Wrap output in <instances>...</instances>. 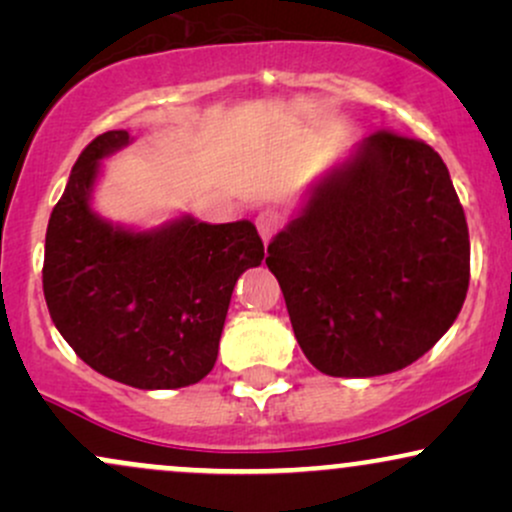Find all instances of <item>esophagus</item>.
<instances>
[{
  "mask_svg": "<svg viewBox=\"0 0 512 512\" xmlns=\"http://www.w3.org/2000/svg\"><path fill=\"white\" fill-rule=\"evenodd\" d=\"M255 223H257V231H260V236L264 240V245H267L269 240H272L274 233H276V228H279L281 216H279V211L264 209V211H260V214H257Z\"/></svg>",
  "mask_w": 512,
  "mask_h": 512,
  "instance_id": "34e87169",
  "label": "esophagus"
}]
</instances>
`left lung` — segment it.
<instances>
[{
  "instance_id": "8db88e82",
  "label": "left lung",
  "mask_w": 512,
  "mask_h": 512,
  "mask_svg": "<svg viewBox=\"0 0 512 512\" xmlns=\"http://www.w3.org/2000/svg\"><path fill=\"white\" fill-rule=\"evenodd\" d=\"M305 358L334 378L395 373L460 315L467 219L448 166L421 139L370 134L267 248Z\"/></svg>"
}]
</instances>
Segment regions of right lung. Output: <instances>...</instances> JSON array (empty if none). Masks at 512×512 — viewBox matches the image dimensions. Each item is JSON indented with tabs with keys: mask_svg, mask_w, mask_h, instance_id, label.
<instances>
[{
	"mask_svg": "<svg viewBox=\"0 0 512 512\" xmlns=\"http://www.w3.org/2000/svg\"><path fill=\"white\" fill-rule=\"evenodd\" d=\"M132 142L98 134L76 158L45 236L43 291L76 356L139 390L195 385L214 368L238 276L260 267L255 223L185 214L151 231L117 226L91 207L101 161Z\"/></svg>",
	"mask_w": 512,
	"mask_h": 512,
	"instance_id": "1",
	"label": "right lung"
}]
</instances>
